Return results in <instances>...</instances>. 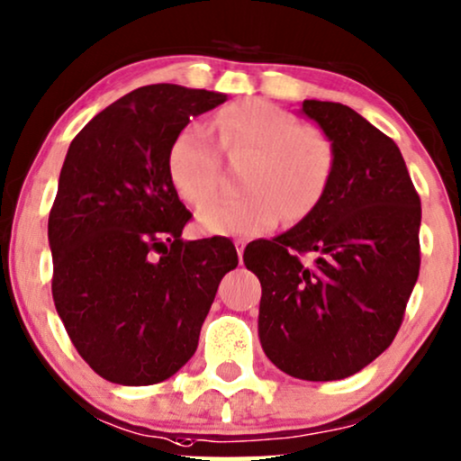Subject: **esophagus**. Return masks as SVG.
Here are the masks:
<instances>
[{
    "mask_svg": "<svg viewBox=\"0 0 461 461\" xmlns=\"http://www.w3.org/2000/svg\"><path fill=\"white\" fill-rule=\"evenodd\" d=\"M245 245H248V241H245V239H241V237H237V239H235V248H237V254H239V258H241V256H243V249H245Z\"/></svg>",
    "mask_w": 461,
    "mask_h": 461,
    "instance_id": "1",
    "label": "esophagus"
}]
</instances>
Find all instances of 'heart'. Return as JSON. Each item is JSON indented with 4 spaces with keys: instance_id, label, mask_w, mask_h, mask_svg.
<instances>
[{
    "instance_id": "heart-1",
    "label": "heart",
    "mask_w": 461,
    "mask_h": 461,
    "mask_svg": "<svg viewBox=\"0 0 461 461\" xmlns=\"http://www.w3.org/2000/svg\"><path fill=\"white\" fill-rule=\"evenodd\" d=\"M218 141L205 124H188L169 152V173L179 196L203 205L220 184V142L224 152L252 154L243 188L220 196L199 212V226L216 235L254 237L282 222L301 220L318 205L334 171V146L324 131L301 124L284 107L262 99L232 104L213 121Z\"/></svg>"
}]
</instances>
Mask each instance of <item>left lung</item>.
Returning a JSON list of instances; mask_svg holds the SVG:
<instances>
[{"mask_svg": "<svg viewBox=\"0 0 461 461\" xmlns=\"http://www.w3.org/2000/svg\"><path fill=\"white\" fill-rule=\"evenodd\" d=\"M301 112L330 137V184L294 229L249 243L243 262L262 285L268 360L296 379L337 381L384 354L402 324L421 265V201L398 146L366 118L315 99Z\"/></svg>", "mask_w": 461, "mask_h": 461, "instance_id": "obj_1", "label": "left lung"}]
</instances>
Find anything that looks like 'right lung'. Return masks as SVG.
I'll return each instance as SVG.
<instances>
[{"mask_svg": "<svg viewBox=\"0 0 461 461\" xmlns=\"http://www.w3.org/2000/svg\"><path fill=\"white\" fill-rule=\"evenodd\" d=\"M226 95L150 85L99 112L71 141L48 216L52 298L71 343L121 385L169 379L199 345L230 239L184 241L169 152L190 118Z\"/></svg>", "mask_w": 461, "mask_h": 461, "instance_id": "add662e5", "label": "right lung"}]
</instances>
